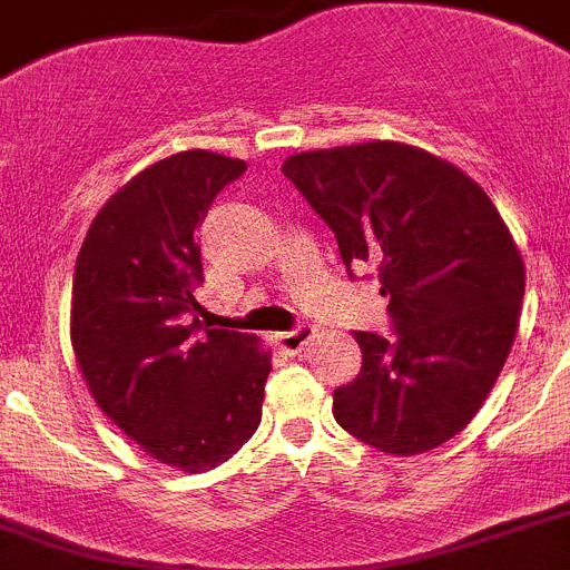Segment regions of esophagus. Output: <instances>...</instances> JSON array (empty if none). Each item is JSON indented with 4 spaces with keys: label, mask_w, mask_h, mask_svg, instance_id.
<instances>
[{
    "label": "esophagus",
    "mask_w": 570,
    "mask_h": 570,
    "mask_svg": "<svg viewBox=\"0 0 570 570\" xmlns=\"http://www.w3.org/2000/svg\"><path fill=\"white\" fill-rule=\"evenodd\" d=\"M311 342H313V327H305V325L288 333H276V347L285 350V353H302Z\"/></svg>",
    "instance_id": "obj_1"
}]
</instances>
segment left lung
<instances>
[{
    "instance_id": "left-lung-1",
    "label": "left lung",
    "mask_w": 570,
    "mask_h": 570,
    "mask_svg": "<svg viewBox=\"0 0 570 570\" xmlns=\"http://www.w3.org/2000/svg\"><path fill=\"white\" fill-rule=\"evenodd\" d=\"M282 175L373 265L395 338L356 331L362 373L333 393L344 432L421 455L478 415L514 344L525 265L492 197L458 166L399 140L291 155Z\"/></svg>"
}]
</instances>
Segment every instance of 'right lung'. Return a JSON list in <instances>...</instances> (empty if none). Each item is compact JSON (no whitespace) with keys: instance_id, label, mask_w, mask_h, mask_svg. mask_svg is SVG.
Here are the masks:
<instances>
[{"instance_id":"obj_1","label":"right lung","mask_w":570,"mask_h":570,"mask_svg":"<svg viewBox=\"0 0 570 570\" xmlns=\"http://www.w3.org/2000/svg\"><path fill=\"white\" fill-rule=\"evenodd\" d=\"M245 160L186 149L127 180L96 214L72 274L70 342L92 399L149 458L220 466L259 426L271 350L212 327L197 228Z\"/></svg>"}]
</instances>
